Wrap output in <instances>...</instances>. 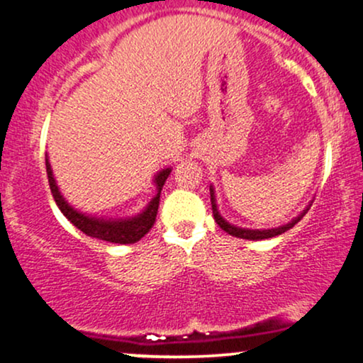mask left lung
<instances>
[{
	"mask_svg": "<svg viewBox=\"0 0 363 363\" xmlns=\"http://www.w3.org/2000/svg\"><path fill=\"white\" fill-rule=\"evenodd\" d=\"M209 194H211V208H213V216H215V221L220 226L221 230H225L226 233L231 235V237H237V238H245V240H264V238H272V237H277V235L284 233V231L291 230L292 226H294L301 218L304 216V211L303 215H301L298 220L291 221V223L281 226V228H274V230H245V228H237V226H231L230 223H226L223 218L220 216V213H218L216 209V203H215V193H213V187H209Z\"/></svg>",
	"mask_w": 363,
	"mask_h": 363,
	"instance_id": "obj_1",
	"label": "left lung"
}]
</instances>
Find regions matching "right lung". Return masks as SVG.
<instances>
[{
	"label": "right lung",
	"mask_w": 363,
	"mask_h": 363,
	"mask_svg": "<svg viewBox=\"0 0 363 363\" xmlns=\"http://www.w3.org/2000/svg\"><path fill=\"white\" fill-rule=\"evenodd\" d=\"M45 167H47V177H49V186L52 191V196H54L57 206H59L60 211L64 213V216L67 218L71 223L79 228L82 233H86L87 237H93L98 240H104V242L111 243H135L138 242L140 238H143L150 231L152 226L155 223L157 211H159V201H160V191H162V186L165 179L169 177L170 169H165L162 172L157 174L155 184H157V194L155 198L150 201L145 211L142 215L130 218V220H118V221H104V220H96V218H89L86 215H81L79 211L71 208L67 204L62 196H60L59 189H57L54 176H52V169L49 164V159H45Z\"/></svg>",
	"instance_id": "1"
}]
</instances>
